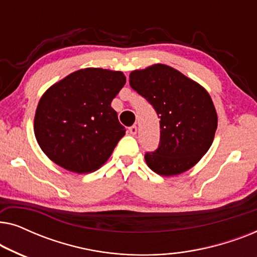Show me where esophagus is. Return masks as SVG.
Returning a JSON list of instances; mask_svg holds the SVG:
<instances>
[{"mask_svg":"<svg viewBox=\"0 0 257 257\" xmlns=\"http://www.w3.org/2000/svg\"><path fill=\"white\" fill-rule=\"evenodd\" d=\"M128 131H130V133H131V135H137V132H138V127H137L136 125H132V126H130L128 127Z\"/></svg>","mask_w":257,"mask_h":257,"instance_id":"esophagus-1","label":"esophagus"}]
</instances>
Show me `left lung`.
<instances>
[{
    "label": "left lung",
    "instance_id": "obj_1",
    "mask_svg": "<svg viewBox=\"0 0 257 257\" xmlns=\"http://www.w3.org/2000/svg\"><path fill=\"white\" fill-rule=\"evenodd\" d=\"M130 85L160 118V142L156 151L145 153L147 166L160 175H177L194 166L212 146L217 126L208 92L164 64L131 72Z\"/></svg>",
    "mask_w": 257,
    "mask_h": 257
}]
</instances>
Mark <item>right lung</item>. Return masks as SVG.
I'll return each instance as SVG.
<instances>
[{
	"label": "right lung",
	"instance_id": "1",
	"mask_svg": "<svg viewBox=\"0 0 257 257\" xmlns=\"http://www.w3.org/2000/svg\"><path fill=\"white\" fill-rule=\"evenodd\" d=\"M125 83L120 71L89 68L52 85L42 96L34 120L42 151L68 171L98 170L125 135L111 107Z\"/></svg>",
	"mask_w": 257,
	"mask_h": 257
}]
</instances>
